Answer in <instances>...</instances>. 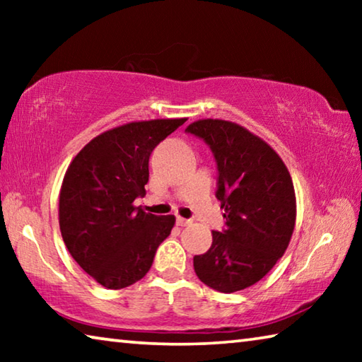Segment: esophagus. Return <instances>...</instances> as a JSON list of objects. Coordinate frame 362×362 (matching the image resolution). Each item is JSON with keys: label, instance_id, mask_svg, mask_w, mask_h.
Returning a JSON list of instances; mask_svg holds the SVG:
<instances>
[{"label": "esophagus", "instance_id": "esophagus-1", "mask_svg": "<svg viewBox=\"0 0 362 362\" xmlns=\"http://www.w3.org/2000/svg\"><path fill=\"white\" fill-rule=\"evenodd\" d=\"M175 222H177V225H179V226H187V225L192 223V220H188V218H183V217H177Z\"/></svg>", "mask_w": 362, "mask_h": 362}]
</instances>
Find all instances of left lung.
Listing matches in <instances>:
<instances>
[{
  "mask_svg": "<svg viewBox=\"0 0 362 362\" xmlns=\"http://www.w3.org/2000/svg\"><path fill=\"white\" fill-rule=\"evenodd\" d=\"M185 132L204 140L217 164L216 198L225 209L222 231L194 255V273L214 291L231 293L255 284L284 255L296 225V193L283 159L244 127L201 119Z\"/></svg>",
  "mask_w": 362,
  "mask_h": 362,
  "instance_id": "8db88e82",
  "label": "left lung"
}]
</instances>
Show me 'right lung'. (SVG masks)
<instances>
[{"label":"right lung","mask_w":362,"mask_h":362,"mask_svg":"<svg viewBox=\"0 0 362 362\" xmlns=\"http://www.w3.org/2000/svg\"><path fill=\"white\" fill-rule=\"evenodd\" d=\"M187 119L139 121L100 134L73 159L64 177L59 223L66 249L107 289L142 279L174 216L134 207L145 194L155 146Z\"/></svg>","instance_id":"obj_1"}]
</instances>
